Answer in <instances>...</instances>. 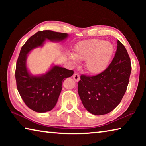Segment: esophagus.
<instances>
[{
  "mask_svg": "<svg viewBox=\"0 0 146 146\" xmlns=\"http://www.w3.org/2000/svg\"><path fill=\"white\" fill-rule=\"evenodd\" d=\"M73 78L76 82H78V81L80 80V76H79V74L77 73H75L74 74Z\"/></svg>",
  "mask_w": 146,
  "mask_h": 146,
  "instance_id": "1",
  "label": "esophagus"
}]
</instances>
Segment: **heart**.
Segmentation results:
<instances>
[{"label":"heart","instance_id":"1","mask_svg":"<svg viewBox=\"0 0 146 146\" xmlns=\"http://www.w3.org/2000/svg\"><path fill=\"white\" fill-rule=\"evenodd\" d=\"M115 53V48L110 42L99 39H90L76 44L73 55L68 56L72 63L85 61L84 68L91 75H98L108 67Z\"/></svg>","mask_w":146,"mask_h":146}]
</instances>
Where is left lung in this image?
Returning <instances> with one entry per match:
<instances>
[{"label": "left lung", "instance_id": "1", "mask_svg": "<svg viewBox=\"0 0 146 146\" xmlns=\"http://www.w3.org/2000/svg\"><path fill=\"white\" fill-rule=\"evenodd\" d=\"M131 71L129 55L118 40L115 57L103 72L92 76H80L78 93L86 110L95 115L112 111L126 91Z\"/></svg>", "mask_w": 146, "mask_h": 146}]
</instances>
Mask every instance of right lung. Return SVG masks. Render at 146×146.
<instances>
[{
	"label": "right lung",
	"mask_w": 146,
	"mask_h": 146,
	"mask_svg": "<svg viewBox=\"0 0 146 146\" xmlns=\"http://www.w3.org/2000/svg\"><path fill=\"white\" fill-rule=\"evenodd\" d=\"M68 36V33L40 31L31 36L22 47L16 64L17 87L24 103L34 111L45 113L53 110L60 94L62 82L73 75V71L53 66L45 74L33 75L27 68V56L33 49L42 47L46 40L59 42Z\"/></svg>",
	"instance_id": "1"
}]
</instances>
